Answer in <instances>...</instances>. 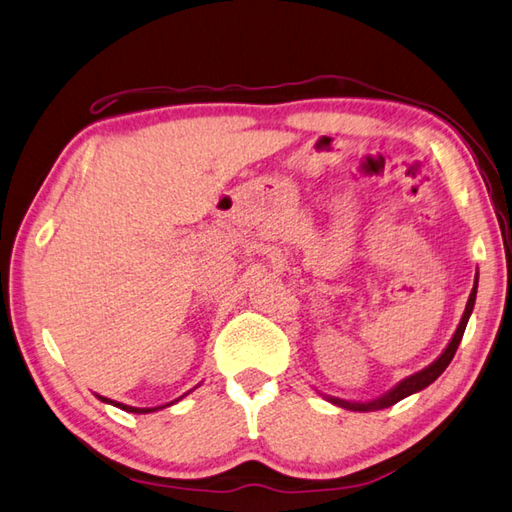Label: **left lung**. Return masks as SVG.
<instances>
[{
    "label": "left lung",
    "instance_id": "obj_1",
    "mask_svg": "<svg viewBox=\"0 0 512 512\" xmlns=\"http://www.w3.org/2000/svg\"><path fill=\"white\" fill-rule=\"evenodd\" d=\"M477 279L479 277H475V286H473V290H470V297H468V302H466V310H464V315H462V322H459L453 339H450L448 346L444 348V353L439 355L433 364L426 366L424 370H419V373H415V375L402 379V382L390 388L388 393H384L382 397H377V399H370V402H348V399H339V397H330V395H324V397L328 399L330 404L342 406L346 410H357V413H370V410H382V408H388V406H393L397 402H402L404 397L413 395V393H419V390H424L426 386L433 384L435 379L448 368V364L453 362V357L457 353V346H459V342H462L466 324H468V319H470V313H473V308H475Z\"/></svg>",
    "mask_w": 512,
    "mask_h": 512
}]
</instances>
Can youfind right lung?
I'll return each instance as SVG.
<instances>
[{
	"label": "right lung",
	"instance_id": "right-lung-1",
	"mask_svg": "<svg viewBox=\"0 0 512 512\" xmlns=\"http://www.w3.org/2000/svg\"><path fill=\"white\" fill-rule=\"evenodd\" d=\"M188 395V393H186ZM184 397V395H182ZM179 397V399H182ZM97 399H102L104 404H113V406H117V408H122V410H126V413H135V415H146V413H155V410H159V408H166V406H173L175 402H179V399H175V402H170V404H164V406H155V408H135V406H126V404H119V402H113V399H108V397H102V395H97Z\"/></svg>",
	"mask_w": 512,
	"mask_h": 512
}]
</instances>
